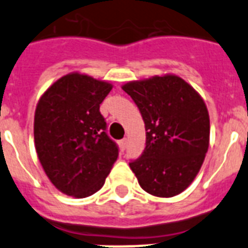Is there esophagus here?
<instances>
[{"mask_svg":"<svg viewBox=\"0 0 248 248\" xmlns=\"http://www.w3.org/2000/svg\"><path fill=\"white\" fill-rule=\"evenodd\" d=\"M126 147H127V139H124V140L120 141L121 151H124V150H126Z\"/></svg>","mask_w":248,"mask_h":248,"instance_id":"esophagus-1","label":"esophagus"}]
</instances>
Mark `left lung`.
I'll return each mask as SVG.
<instances>
[{
	"label": "left lung",
	"mask_w": 248,
	"mask_h": 248,
	"mask_svg": "<svg viewBox=\"0 0 248 248\" xmlns=\"http://www.w3.org/2000/svg\"><path fill=\"white\" fill-rule=\"evenodd\" d=\"M141 112L146 147L131 161L139 184L149 194L170 198L193 183L209 147V113L197 91L175 74L122 85Z\"/></svg>",
	"instance_id": "8db88e82"
}]
</instances>
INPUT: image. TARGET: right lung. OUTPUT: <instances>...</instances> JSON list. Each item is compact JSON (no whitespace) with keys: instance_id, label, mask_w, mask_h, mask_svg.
Returning <instances> with one entry per match:
<instances>
[{"instance_id":"right-lung-1","label":"right lung","mask_w":248,"mask_h":248,"mask_svg":"<svg viewBox=\"0 0 248 248\" xmlns=\"http://www.w3.org/2000/svg\"><path fill=\"white\" fill-rule=\"evenodd\" d=\"M113 85L73 72L44 92L35 109L37 157L53 185L74 198H85L103 186L118 157L106 134L99 105Z\"/></svg>"}]
</instances>
